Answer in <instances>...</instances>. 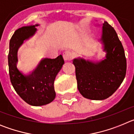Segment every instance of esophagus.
I'll return each instance as SVG.
<instances>
[{
    "label": "esophagus",
    "mask_w": 134,
    "mask_h": 134,
    "mask_svg": "<svg viewBox=\"0 0 134 134\" xmlns=\"http://www.w3.org/2000/svg\"><path fill=\"white\" fill-rule=\"evenodd\" d=\"M72 53L70 51H65L63 53V58L65 61H68L70 60L72 58Z\"/></svg>",
    "instance_id": "1"
}]
</instances>
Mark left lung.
Listing matches in <instances>:
<instances>
[{"label":"left lung","instance_id":"left-lung-1","mask_svg":"<svg viewBox=\"0 0 134 134\" xmlns=\"http://www.w3.org/2000/svg\"><path fill=\"white\" fill-rule=\"evenodd\" d=\"M99 40L106 53L99 62L77 58L73 60L78 89L80 94L91 100H104L117 91L126 74L125 52L118 34L107 21L103 23Z\"/></svg>","mask_w":134,"mask_h":134}]
</instances>
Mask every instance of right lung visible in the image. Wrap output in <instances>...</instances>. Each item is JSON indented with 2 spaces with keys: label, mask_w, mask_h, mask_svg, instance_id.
Masks as SVG:
<instances>
[{
  "label": "right lung",
  "mask_w": 134,
  "mask_h": 134,
  "mask_svg": "<svg viewBox=\"0 0 134 134\" xmlns=\"http://www.w3.org/2000/svg\"><path fill=\"white\" fill-rule=\"evenodd\" d=\"M39 25L26 26L15 31L9 42L8 55L12 85L20 97L32 106H42L54 100V80L64 64L63 57L60 55L55 59H42L36 68L28 74H24L17 68L19 49L24 41L35 35L37 31L35 27Z\"/></svg>",
  "instance_id": "add662e5"
}]
</instances>
